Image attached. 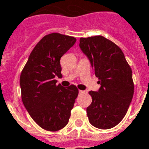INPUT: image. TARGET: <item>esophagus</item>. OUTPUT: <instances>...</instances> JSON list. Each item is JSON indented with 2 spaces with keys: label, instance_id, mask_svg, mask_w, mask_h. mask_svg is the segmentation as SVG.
<instances>
[{
  "label": "esophagus",
  "instance_id": "obj_1",
  "mask_svg": "<svg viewBox=\"0 0 149 149\" xmlns=\"http://www.w3.org/2000/svg\"><path fill=\"white\" fill-rule=\"evenodd\" d=\"M79 93H83V92H84V91H82V90H79Z\"/></svg>",
  "mask_w": 149,
  "mask_h": 149
}]
</instances>
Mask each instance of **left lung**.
I'll return each mask as SVG.
<instances>
[{"label":"left lung","instance_id":"1","mask_svg":"<svg viewBox=\"0 0 149 149\" xmlns=\"http://www.w3.org/2000/svg\"><path fill=\"white\" fill-rule=\"evenodd\" d=\"M79 47L87 55L98 78V92L90 91L87 108L89 123L99 129L114 127L123 120L134 94L131 66L122 49L102 36L80 38Z\"/></svg>","mask_w":149,"mask_h":149}]
</instances>
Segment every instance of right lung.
Listing matches in <instances>:
<instances>
[{"mask_svg":"<svg viewBox=\"0 0 149 149\" xmlns=\"http://www.w3.org/2000/svg\"><path fill=\"white\" fill-rule=\"evenodd\" d=\"M76 39L51 33L35 46L20 75L22 100L31 118L43 129L57 131L69 122L79 90L74 85H57L61 78L60 59Z\"/></svg>","mask_w":149,"mask_h":149,"instance_id":"right-lung-1","label":"right lung"}]
</instances>
